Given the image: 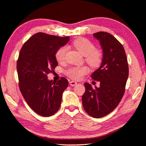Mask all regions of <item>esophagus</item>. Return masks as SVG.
Masks as SVG:
<instances>
[{
    "label": "esophagus",
    "mask_w": 146,
    "mask_h": 146,
    "mask_svg": "<svg viewBox=\"0 0 146 146\" xmlns=\"http://www.w3.org/2000/svg\"><path fill=\"white\" fill-rule=\"evenodd\" d=\"M77 84V82H75V81H73V80H72V81L70 82V85L72 86V87H74V86H75Z\"/></svg>",
    "instance_id": "34e87169"
}]
</instances>
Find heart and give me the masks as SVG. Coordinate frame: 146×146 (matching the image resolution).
<instances>
[{
    "instance_id": "obj_1",
    "label": "heart",
    "mask_w": 146,
    "mask_h": 146,
    "mask_svg": "<svg viewBox=\"0 0 146 146\" xmlns=\"http://www.w3.org/2000/svg\"><path fill=\"white\" fill-rule=\"evenodd\" d=\"M73 46L82 55L85 56V61L90 66L96 68L100 66L103 54L100 48H94V45L92 42L84 38H79L73 41ZM67 50V46H63L56 50L55 58L58 62H61L66 59ZM88 72L89 68L86 66L71 67L66 72L70 77L76 80L82 79L84 75Z\"/></svg>"
}]
</instances>
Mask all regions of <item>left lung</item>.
Listing matches in <instances>:
<instances>
[{
	"label": "left lung",
	"instance_id": "8db88e82",
	"mask_svg": "<svg viewBox=\"0 0 146 146\" xmlns=\"http://www.w3.org/2000/svg\"><path fill=\"white\" fill-rule=\"evenodd\" d=\"M93 36L99 41L103 58L100 67L91 77L100 82V87L94 89L91 84L85 83V92L82 100L89 115L101 118L111 113L121 101L129 76V67L124 47L114 36L105 32H97Z\"/></svg>",
	"mask_w": 146,
	"mask_h": 146
}]
</instances>
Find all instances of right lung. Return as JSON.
<instances>
[{
    "label": "right lung",
    "instance_id": "add662e5",
    "mask_svg": "<svg viewBox=\"0 0 146 146\" xmlns=\"http://www.w3.org/2000/svg\"><path fill=\"white\" fill-rule=\"evenodd\" d=\"M69 40V36L39 32L26 41L20 50L17 62L20 90L31 108L41 116L55 114L68 87L65 78L55 82L48 80L47 75L58 66L56 50Z\"/></svg>",
    "mask_w": 146,
    "mask_h": 146
}]
</instances>
